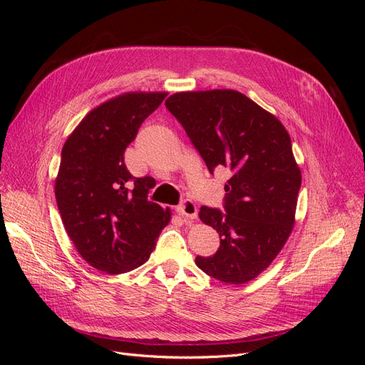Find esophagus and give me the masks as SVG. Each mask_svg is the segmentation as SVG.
<instances>
[{
  "mask_svg": "<svg viewBox=\"0 0 365 365\" xmlns=\"http://www.w3.org/2000/svg\"><path fill=\"white\" fill-rule=\"evenodd\" d=\"M176 212H178L181 216L187 217V219H196L197 216V210L196 205L192 200H184L178 207H176Z\"/></svg>",
  "mask_w": 365,
  "mask_h": 365,
  "instance_id": "obj_1",
  "label": "esophagus"
}]
</instances>
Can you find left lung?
<instances>
[{"label": "left lung", "mask_w": 365, "mask_h": 365, "mask_svg": "<svg viewBox=\"0 0 365 365\" xmlns=\"http://www.w3.org/2000/svg\"><path fill=\"white\" fill-rule=\"evenodd\" d=\"M165 108L213 173L231 172L224 212L201 207L220 247L196 257L197 268L224 283H247L267 269L288 240L302 185L291 137L282 121L235 90L172 94Z\"/></svg>", "instance_id": "1"}]
</instances>
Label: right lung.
Instances as JSON below:
<instances>
[{
  "instance_id": "right-lung-1",
  "label": "right lung",
  "mask_w": 365,
  "mask_h": 365,
  "mask_svg": "<svg viewBox=\"0 0 365 365\" xmlns=\"http://www.w3.org/2000/svg\"><path fill=\"white\" fill-rule=\"evenodd\" d=\"M168 93H125L94 108L65 141L54 185L62 222L93 268L121 274L141 267L169 224L170 210L148 200L125 150Z\"/></svg>"
}]
</instances>
